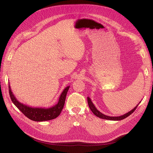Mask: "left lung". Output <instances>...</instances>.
Segmentation results:
<instances>
[{"label": "left lung", "instance_id": "left-lung-1", "mask_svg": "<svg viewBox=\"0 0 153 153\" xmlns=\"http://www.w3.org/2000/svg\"><path fill=\"white\" fill-rule=\"evenodd\" d=\"M87 102H88V105H89V106L90 109L91 110V111L96 116L98 117L101 119H106V120H110V121H121V120H123L125 118H126L127 117H128L129 115H131L134 111H135L137 108V107L138 106V105H139V103H138L135 108L133 109H132L131 111H129L128 113L125 114L123 115H121V116H117V117H110V116H108V115H106L103 114H102L101 112H100V111L96 108V106L94 105L93 103L92 102V101L91 100V98H89V97H87Z\"/></svg>", "mask_w": 153, "mask_h": 153}]
</instances>
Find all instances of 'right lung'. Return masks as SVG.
Wrapping results in <instances>:
<instances>
[{
    "label": "right lung",
    "instance_id": "add662e5",
    "mask_svg": "<svg viewBox=\"0 0 153 153\" xmlns=\"http://www.w3.org/2000/svg\"><path fill=\"white\" fill-rule=\"evenodd\" d=\"M69 88V86H68L63 90L59 97L58 103L56 105L47 108L31 107V106L20 103L13 94L10 84H9V92H10V96L12 102L26 117L34 121L41 122L49 121V120L55 119L59 116L62 112L64 103H65L66 97Z\"/></svg>",
    "mask_w": 153,
    "mask_h": 153
}]
</instances>
